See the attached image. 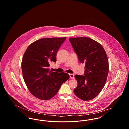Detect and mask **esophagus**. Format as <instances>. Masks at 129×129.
<instances>
[{
    "instance_id": "1",
    "label": "esophagus",
    "mask_w": 129,
    "mask_h": 129,
    "mask_svg": "<svg viewBox=\"0 0 129 129\" xmlns=\"http://www.w3.org/2000/svg\"><path fill=\"white\" fill-rule=\"evenodd\" d=\"M69 75H70V77L71 79H74V74H69Z\"/></svg>"
}]
</instances>
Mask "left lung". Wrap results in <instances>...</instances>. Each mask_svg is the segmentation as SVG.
<instances>
[{"label": "left lung", "instance_id": "obj_1", "mask_svg": "<svg viewBox=\"0 0 129 129\" xmlns=\"http://www.w3.org/2000/svg\"><path fill=\"white\" fill-rule=\"evenodd\" d=\"M81 63H85L84 75H75L78 85L75 95L83 101L95 98L104 88L109 71L108 60L101 44L87 37L70 38Z\"/></svg>", "mask_w": 129, "mask_h": 129}]
</instances>
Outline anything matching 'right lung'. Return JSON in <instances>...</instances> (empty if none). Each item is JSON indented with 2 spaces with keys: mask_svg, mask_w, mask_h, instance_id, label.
<instances>
[{
  "mask_svg": "<svg viewBox=\"0 0 129 129\" xmlns=\"http://www.w3.org/2000/svg\"><path fill=\"white\" fill-rule=\"evenodd\" d=\"M66 37L43 38L31 43L23 56L21 67L25 83L35 97L48 100L53 97L68 74L50 71L51 62H56L57 51Z\"/></svg>",
  "mask_w": 129,
  "mask_h": 129,
  "instance_id": "obj_1",
  "label": "right lung"
}]
</instances>
